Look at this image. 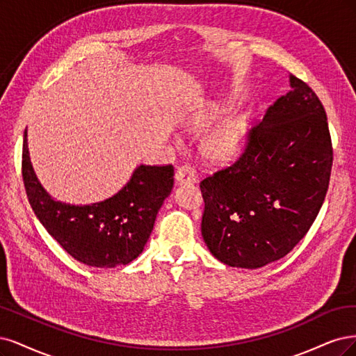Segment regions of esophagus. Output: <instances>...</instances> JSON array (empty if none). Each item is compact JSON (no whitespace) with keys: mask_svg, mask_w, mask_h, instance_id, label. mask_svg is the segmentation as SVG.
Instances as JSON below:
<instances>
[{"mask_svg":"<svg viewBox=\"0 0 356 356\" xmlns=\"http://www.w3.org/2000/svg\"><path fill=\"white\" fill-rule=\"evenodd\" d=\"M176 181L179 185H188V183H197V171L189 164H183L176 171Z\"/></svg>","mask_w":356,"mask_h":356,"instance_id":"1","label":"esophagus"}]
</instances>
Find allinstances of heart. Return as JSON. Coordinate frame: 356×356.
<instances>
[{"label":"heart","mask_w":356,"mask_h":356,"mask_svg":"<svg viewBox=\"0 0 356 356\" xmlns=\"http://www.w3.org/2000/svg\"><path fill=\"white\" fill-rule=\"evenodd\" d=\"M222 108L214 106L209 111L201 113L192 122V129L195 131L204 130L216 117L217 112H220ZM247 130V118L244 115H229L223 118L219 124L210 130V133L204 137L202 140V154L205 158L214 163H223L231 159L241 143V139Z\"/></svg>","instance_id":"b5f03b06"}]
</instances>
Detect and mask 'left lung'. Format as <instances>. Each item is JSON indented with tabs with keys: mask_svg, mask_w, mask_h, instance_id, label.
<instances>
[{
	"mask_svg": "<svg viewBox=\"0 0 356 356\" xmlns=\"http://www.w3.org/2000/svg\"><path fill=\"white\" fill-rule=\"evenodd\" d=\"M290 87L251 129L238 161L200 183L202 238L227 266L257 269L289 254L323 207L332 165L327 115L291 74Z\"/></svg>",
	"mask_w": 356,
	"mask_h": 356,
	"instance_id": "1",
	"label": "left lung"
}]
</instances>
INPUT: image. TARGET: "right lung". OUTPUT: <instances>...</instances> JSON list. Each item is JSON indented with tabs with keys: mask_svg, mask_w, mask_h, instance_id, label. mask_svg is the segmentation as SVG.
<instances>
[{
	"mask_svg": "<svg viewBox=\"0 0 356 356\" xmlns=\"http://www.w3.org/2000/svg\"><path fill=\"white\" fill-rule=\"evenodd\" d=\"M22 176L38 220L67 254L95 268L129 265L139 256L173 189V165H139L120 192L88 205L56 201L33 171L24 134Z\"/></svg>",
	"mask_w": 356,
	"mask_h": 356,
	"instance_id": "add662e5",
	"label": "right lung"
}]
</instances>
